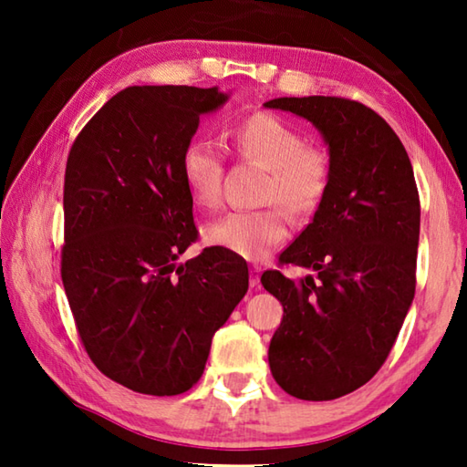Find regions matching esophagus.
I'll list each match as a JSON object with an SVG mask.
<instances>
[{
	"label": "esophagus",
	"instance_id": "obj_1",
	"mask_svg": "<svg viewBox=\"0 0 467 467\" xmlns=\"http://www.w3.org/2000/svg\"><path fill=\"white\" fill-rule=\"evenodd\" d=\"M259 278H262V267H257V265H253L251 267V272H249V284H251V288H259Z\"/></svg>",
	"mask_w": 467,
	"mask_h": 467
}]
</instances>
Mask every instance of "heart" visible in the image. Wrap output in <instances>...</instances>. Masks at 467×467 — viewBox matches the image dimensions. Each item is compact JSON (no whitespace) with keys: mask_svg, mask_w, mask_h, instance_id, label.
I'll list each match as a JSON object with an SVG mask.
<instances>
[{"mask_svg":"<svg viewBox=\"0 0 467 467\" xmlns=\"http://www.w3.org/2000/svg\"><path fill=\"white\" fill-rule=\"evenodd\" d=\"M236 152L264 164V200L280 202L295 216H305L321 203L329 187V161L317 148L270 113H255L228 130ZM181 177L193 202L212 208L223 195V156L214 141L197 138L181 154ZM286 214L278 205L264 210H233L203 228L210 247L259 262L286 239Z\"/></svg>","mask_w":467,"mask_h":467,"instance_id":"heart-1","label":"heart"}]
</instances>
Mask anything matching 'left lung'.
Instances as JSON below:
<instances>
[{
  "label": "left lung",
  "instance_id": "8db88e82",
  "mask_svg": "<svg viewBox=\"0 0 467 467\" xmlns=\"http://www.w3.org/2000/svg\"><path fill=\"white\" fill-rule=\"evenodd\" d=\"M303 117L329 154V187L313 223L264 272L284 306L270 342L272 375L298 400L327 401L365 385L389 357L416 290L420 200L412 162L373 109L337 97L264 102Z\"/></svg>",
  "mask_w": 467,
  "mask_h": 467
}]
</instances>
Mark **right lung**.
Segmentation results:
<instances>
[{
    "instance_id": "right-lung-1",
    "label": "right lung",
    "mask_w": 467,
    "mask_h": 467,
    "mask_svg": "<svg viewBox=\"0 0 467 467\" xmlns=\"http://www.w3.org/2000/svg\"><path fill=\"white\" fill-rule=\"evenodd\" d=\"M228 97L218 86H131L69 150L63 288L88 357L131 391L192 389L249 288L234 253L210 247L177 262L197 239L181 154Z\"/></svg>"
}]
</instances>
